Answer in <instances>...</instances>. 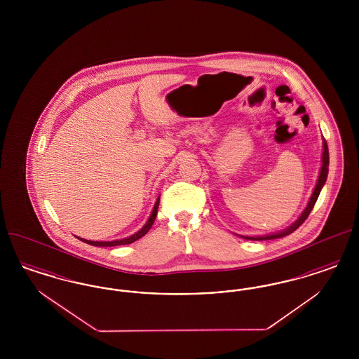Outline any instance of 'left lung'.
Masks as SVG:
<instances>
[{
	"instance_id": "obj_1",
	"label": "left lung",
	"mask_w": 359,
	"mask_h": 359,
	"mask_svg": "<svg viewBox=\"0 0 359 359\" xmlns=\"http://www.w3.org/2000/svg\"><path fill=\"white\" fill-rule=\"evenodd\" d=\"M328 147H327V141H323V165H322V170H320V175H319V179H318V183H316V187L313 189V194L309 199V203H308L307 208L304 210V212L300 215V218L293 223L290 227H288L287 230L281 231V233H277V234H271V236H265V237H245L246 239H252V241H265V239H276L281 238V237H285L290 233H293L299 226H302V223L304 222L308 218V215L311 214L313 205L318 201V196L322 191V187L325 186V179H327V173H328Z\"/></svg>"
}]
</instances>
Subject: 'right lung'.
Returning <instances> with one entry per match:
<instances>
[{
	"label": "right lung",
	"instance_id": "right-lung-1",
	"mask_svg": "<svg viewBox=\"0 0 359 359\" xmlns=\"http://www.w3.org/2000/svg\"><path fill=\"white\" fill-rule=\"evenodd\" d=\"M158 203H160V198L156 201V205L154 207V211H152V214H151V217H149V219H148V222L145 223V226L136 233V234H133L132 237H129V238H123L120 239V241H111V242H95V241H88V239H82L81 241H83L86 243H88V245H93V246H118V245H129V243H132V242H135L137 239L141 238V237H144L148 231H149V229L152 227V224H154V219H156V215H157V208H158Z\"/></svg>",
	"mask_w": 359,
	"mask_h": 359
}]
</instances>
